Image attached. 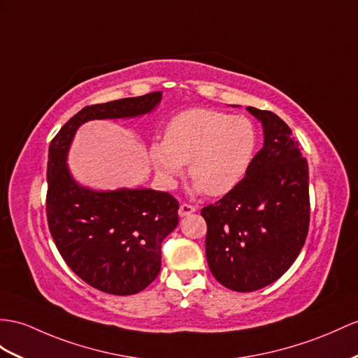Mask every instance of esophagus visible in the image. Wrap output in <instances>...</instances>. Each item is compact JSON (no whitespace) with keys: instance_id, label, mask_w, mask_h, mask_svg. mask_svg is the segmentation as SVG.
<instances>
[{"instance_id":"34e87169","label":"esophagus","mask_w":358,"mask_h":358,"mask_svg":"<svg viewBox=\"0 0 358 358\" xmlns=\"http://www.w3.org/2000/svg\"><path fill=\"white\" fill-rule=\"evenodd\" d=\"M196 211V208L193 205H188V203H180L179 206V215L180 217H187L189 214H193Z\"/></svg>"}]
</instances>
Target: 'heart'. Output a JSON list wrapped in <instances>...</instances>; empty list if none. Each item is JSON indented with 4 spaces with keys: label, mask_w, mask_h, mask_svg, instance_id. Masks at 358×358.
Wrapping results in <instances>:
<instances>
[{
    "label": "heart",
    "mask_w": 358,
    "mask_h": 358,
    "mask_svg": "<svg viewBox=\"0 0 358 358\" xmlns=\"http://www.w3.org/2000/svg\"><path fill=\"white\" fill-rule=\"evenodd\" d=\"M255 147V126L248 117L194 108L169 121L164 143H153L149 156L164 184L171 185L188 162L196 193L223 196L246 174Z\"/></svg>",
    "instance_id": "1"
}]
</instances>
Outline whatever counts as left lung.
<instances>
[{"label":"left lung","instance_id":"8db88e82","mask_svg":"<svg viewBox=\"0 0 358 358\" xmlns=\"http://www.w3.org/2000/svg\"><path fill=\"white\" fill-rule=\"evenodd\" d=\"M246 109L263 126V149L228 194L200 211L209 270L226 289L243 293L290 268L310 223L308 164L290 127L273 112Z\"/></svg>","mask_w":358,"mask_h":358}]
</instances>
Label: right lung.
<instances>
[{"instance_id":"add662e5","label":"right lung","mask_w":358,"mask_h":358,"mask_svg":"<svg viewBox=\"0 0 358 358\" xmlns=\"http://www.w3.org/2000/svg\"><path fill=\"white\" fill-rule=\"evenodd\" d=\"M162 92L86 106L59 130L48 149L47 219L56 248L73 272L109 294H135L161 270V243L176 228L179 203L150 188L97 191L73 178L66 164L77 129L91 120L152 112Z\"/></svg>"}]
</instances>
